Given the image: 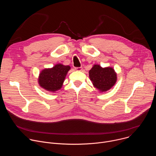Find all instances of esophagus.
<instances>
[{
	"instance_id": "34e87169",
	"label": "esophagus",
	"mask_w": 156,
	"mask_h": 156,
	"mask_svg": "<svg viewBox=\"0 0 156 156\" xmlns=\"http://www.w3.org/2000/svg\"><path fill=\"white\" fill-rule=\"evenodd\" d=\"M75 70H76V71H81L82 67H81H81H76V68L75 69Z\"/></svg>"
}]
</instances>
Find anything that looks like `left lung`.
I'll list each match as a JSON object with an SVG mask.
<instances>
[{
  "mask_svg": "<svg viewBox=\"0 0 156 156\" xmlns=\"http://www.w3.org/2000/svg\"><path fill=\"white\" fill-rule=\"evenodd\" d=\"M89 76L94 87L101 93L110 90L117 80V73L112 67L102 68L97 64H94L89 72Z\"/></svg>",
  "mask_w": 156,
  "mask_h": 156,
  "instance_id": "8db88e82",
  "label": "left lung"
}]
</instances>
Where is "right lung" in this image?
Instances as JSON below:
<instances>
[{
  "instance_id": "right-lung-1",
  "label": "right lung",
  "mask_w": 156,
  "mask_h": 156,
  "mask_svg": "<svg viewBox=\"0 0 156 156\" xmlns=\"http://www.w3.org/2000/svg\"><path fill=\"white\" fill-rule=\"evenodd\" d=\"M70 69L69 65L57 63L52 68L44 69L39 73L38 83L45 90L55 93L62 88L66 74Z\"/></svg>"
}]
</instances>
